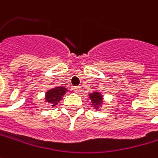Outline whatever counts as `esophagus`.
<instances>
[{
  "label": "esophagus",
  "mask_w": 158,
  "mask_h": 158,
  "mask_svg": "<svg viewBox=\"0 0 158 158\" xmlns=\"http://www.w3.org/2000/svg\"><path fill=\"white\" fill-rule=\"evenodd\" d=\"M73 90H74V92L76 93V94H79V93L81 92V87L80 86H75L73 88Z\"/></svg>",
  "instance_id": "esophagus-1"
}]
</instances>
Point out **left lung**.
Wrapping results in <instances>:
<instances>
[{
    "instance_id": "obj_1",
    "label": "left lung",
    "mask_w": 158,
    "mask_h": 158,
    "mask_svg": "<svg viewBox=\"0 0 158 158\" xmlns=\"http://www.w3.org/2000/svg\"><path fill=\"white\" fill-rule=\"evenodd\" d=\"M88 98L90 99V105L95 110H100V109L104 104L103 95L99 92H93L88 94Z\"/></svg>"
}]
</instances>
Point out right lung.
<instances>
[{
	"mask_svg": "<svg viewBox=\"0 0 158 158\" xmlns=\"http://www.w3.org/2000/svg\"><path fill=\"white\" fill-rule=\"evenodd\" d=\"M68 92V89L64 86H54L48 89L44 96V105L46 103L51 104L52 107L56 105L63 99L64 95Z\"/></svg>",
	"mask_w": 158,
	"mask_h": 158,
	"instance_id": "obj_1",
	"label": "right lung"
}]
</instances>
